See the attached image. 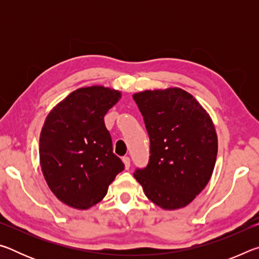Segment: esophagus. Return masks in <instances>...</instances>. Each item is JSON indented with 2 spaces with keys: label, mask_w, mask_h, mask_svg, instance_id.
Instances as JSON below:
<instances>
[{
  "label": "esophagus",
  "mask_w": 259,
  "mask_h": 259,
  "mask_svg": "<svg viewBox=\"0 0 259 259\" xmlns=\"http://www.w3.org/2000/svg\"><path fill=\"white\" fill-rule=\"evenodd\" d=\"M122 161H123V163H124V168L128 170L130 168V157L123 156L122 157Z\"/></svg>",
  "instance_id": "esophagus-1"
}]
</instances>
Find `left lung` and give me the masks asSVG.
<instances>
[{"label":"left lung","mask_w":259,"mask_h":259,"mask_svg":"<svg viewBox=\"0 0 259 259\" xmlns=\"http://www.w3.org/2000/svg\"><path fill=\"white\" fill-rule=\"evenodd\" d=\"M133 97L151 142L148 165L136 170L135 178L160 208L186 207L213 172L218 139L211 117L181 88L145 90Z\"/></svg>","instance_id":"obj_1"}]
</instances>
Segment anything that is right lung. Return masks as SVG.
<instances>
[{"instance_id": "1", "label": "right lung", "mask_w": 259, "mask_h": 259, "mask_svg": "<svg viewBox=\"0 0 259 259\" xmlns=\"http://www.w3.org/2000/svg\"><path fill=\"white\" fill-rule=\"evenodd\" d=\"M121 97V91L108 87L78 88L46 117L38 147L41 170L51 192L68 207H94L124 169L104 123Z\"/></svg>"}]
</instances>
